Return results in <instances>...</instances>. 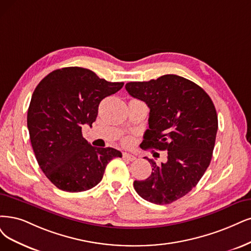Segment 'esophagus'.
<instances>
[{"instance_id": "1", "label": "esophagus", "mask_w": 251, "mask_h": 251, "mask_svg": "<svg viewBox=\"0 0 251 251\" xmlns=\"http://www.w3.org/2000/svg\"><path fill=\"white\" fill-rule=\"evenodd\" d=\"M123 158L128 160V161H134L136 159V157L132 154H129V153H123Z\"/></svg>"}]
</instances>
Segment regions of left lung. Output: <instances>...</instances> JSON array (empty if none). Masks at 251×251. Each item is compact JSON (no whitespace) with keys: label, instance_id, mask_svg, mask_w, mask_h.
Here are the masks:
<instances>
[{"label":"left lung","instance_id":"obj_1","mask_svg":"<svg viewBox=\"0 0 251 251\" xmlns=\"http://www.w3.org/2000/svg\"><path fill=\"white\" fill-rule=\"evenodd\" d=\"M125 88L150 108L145 149L168 151V160L160 165L146 158L152 174L134 181V189L148 201L168 205L196 187L208 169L218 129L215 106L197 83L175 74L130 81Z\"/></svg>","mask_w":251,"mask_h":251}]
</instances>
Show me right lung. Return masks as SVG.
Wrapping results in <instances>:
<instances>
[{
  "mask_svg": "<svg viewBox=\"0 0 251 251\" xmlns=\"http://www.w3.org/2000/svg\"><path fill=\"white\" fill-rule=\"evenodd\" d=\"M81 67L48 74L36 87L27 109V129L37 162L48 179L63 191L91 189L102 180L107 163L122 153L96 148L82 137L92 126L102 99L122 89Z\"/></svg>",
  "mask_w": 251,
  "mask_h": 251,
  "instance_id": "add662e5",
  "label": "right lung"
}]
</instances>
